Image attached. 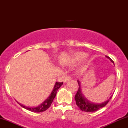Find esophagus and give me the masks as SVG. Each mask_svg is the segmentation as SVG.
Listing matches in <instances>:
<instances>
[{"mask_svg": "<svg viewBox=\"0 0 128 128\" xmlns=\"http://www.w3.org/2000/svg\"><path fill=\"white\" fill-rule=\"evenodd\" d=\"M70 80H71L70 77L68 76H66L65 78H64V80H63V82H64V83H66V82H67L70 81Z\"/></svg>", "mask_w": 128, "mask_h": 128, "instance_id": "1", "label": "esophagus"}]
</instances>
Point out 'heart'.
I'll use <instances>...</instances> for the list:
<instances>
[{"label":"heart","instance_id":"b5f03b06","mask_svg":"<svg viewBox=\"0 0 128 128\" xmlns=\"http://www.w3.org/2000/svg\"><path fill=\"white\" fill-rule=\"evenodd\" d=\"M87 56V54L84 52L80 51L75 53L73 56V60L75 62H79L84 60Z\"/></svg>","mask_w":128,"mask_h":128}]
</instances>
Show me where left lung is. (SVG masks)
Wrapping results in <instances>:
<instances>
[{
    "instance_id": "8db88e82",
    "label": "left lung",
    "mask_w": 128,
    "mask_h": 128,
    "mask_svg": "<svg viewBox=\"0 0 128 128\" xmlns=\"http://www.w3.org/2000/svg\"><path fill=\"white\" fill-rule=\"evenodd\" d=\"M106 57L108 58L109 60L113 62V61L110 57L108 56H106ZM78 84H79V89H78V92H77L76 95H75V100L76 102V105L79 107V108L82 111H84L85 112H94L99 110L100 108L104 107L108 104V102L110 101V100L112 98V96L107 100V101H105V102L100 103V104H95L89 100H87L84 96V94L82 93V90L80 88V82L79 80H78Z\"/></svg>"
}]
</instances>
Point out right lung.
Returning <instances> with one entry per match:
<instances>
[{
  "label": "right lung",
  "instance_id": "add662e5",
  "mask_svg": "<svg viewBox=\"0 0 128 128\" xmlns=\"http://www.w3.org/2000/svg\"><path fill=\"white\" fill-rule=\"evenodd\" d=\"M63 84V82H56V84H55L54 88L53 90L50 94V95H49V96L47 98L45 101H44L42 104H39V106H37V107H27L26 106L22 105V104H19L21 107L23 108L27 109L29 111H31L32 112H34V113H39V112H42L46 110L48 108H49L50 107V105H51L52 101H53L54 99L55 96H56V92H57L58 89L61 87V86Z\"/></svg>",
  "mask_w": 128,
  "mask_h": 128
}]
</instances>
